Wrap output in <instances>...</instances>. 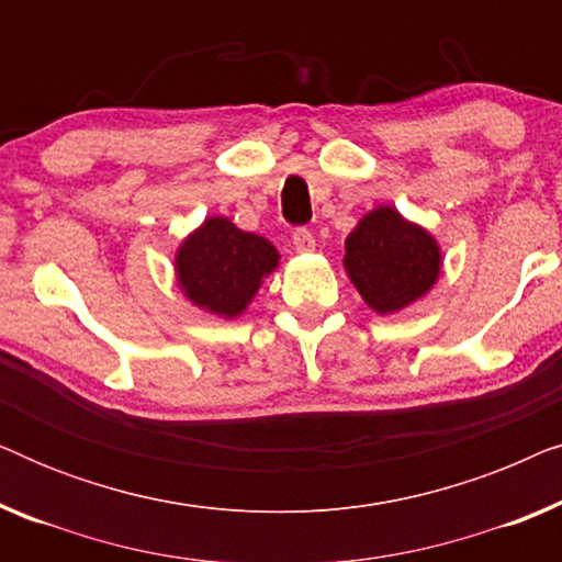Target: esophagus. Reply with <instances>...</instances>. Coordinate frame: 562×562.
<instances>
[{
	"instance_id": "34e87169",
	"label": "esophagus",
	"mask_w": 562,
	"mask_h": 562,
	"mask_svg": "<svg viewBox=\"0 0 562 562\" xmlns=\"http://www.w3.org/2000/svg\"><path fill=\"white\" fill-rule=\"evenodd\" d=\"M314 248H317V243H314V235L310 233V229H296L294 233V250L296 252H314Z\"/></svg>"
}]
</instances>
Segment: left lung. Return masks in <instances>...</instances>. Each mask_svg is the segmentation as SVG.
I'll return each instance as SVG.
<instances>
[{"mask_svg":"<svg viewBox=\"0 0 562 562\" xmlns=\"http://www.w3.org/2000/svg\"><path fill=\"white\" fill-rule=\"evenodd\" d=\"M342 266L360 299L389 317L432 291L442 273V248L427 227L379 204L345 237Z\"/></svg>","mask_w":562,"mask_h":562,"instance_id":"left-lung-1","label":"left lung"}]
</instances>
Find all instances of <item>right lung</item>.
I'll return each mask as SVG.
<instances>
[{
    "label": "right lung",
    "instance_id": "1",
    "mask_svg": "<svg viewBox=\"0 0 562 562\" xmlns=\"http://www.w3.org/2000/svg\"><path fill=\"white\" fill-rule=\"evenodd\" d=\"M279 260L271 240L245 233L222 214H212L179 243L173 276L191 306L217 319H237L248 312Z\"/></svg>",
    "mask_w": 562,
    "mask_h": 562
}]
</instances>
